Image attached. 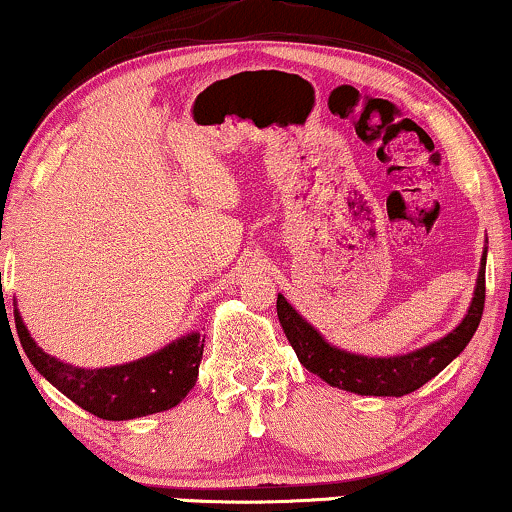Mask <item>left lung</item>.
<instances>
[{
  "mask_svg": "<svg viewBox=\"0 0 512 512\" xmlns=\"http://www.w3.org/2000/svg\"><path fill=\"white\" fill-rule=\"evenodd\" d=\"M484 269H487V248H484L475 295H472L465 319L444 338L430 342L416 352L401 354V357H364V354H352L333 347L331 342L321 338L312 323L304 321L290 307L283 295H278L276 300L278 321H281L283 333L293 345L300 364L326 380L331 387L364 394V397H404V394L423 387L439 371H444L472 340L482 321Z\"/></svg>",
  "mask_w": 512,
  "mask_h": 512,
  "instance_id": "8db88e82",
  "label": "left lung"
}]
</instances>
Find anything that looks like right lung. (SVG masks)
<instances>
[{"label":"right lung","instance_id":"obj_1","mask_svg":"<svg viewBox=\"0 0 512 512\" xmlns=\"http://www.w3.org/2000/svg\"><path fill=\"white\" fill-rule=\"evenodd\" d=\"M14 319L18 340H21L30 364L58 392H63L84 411L103 420H132L167 411L177 406L196 385L205 342L200 333L184 335L155 354L122 366L77 368L49 357L42 347H37L16 304Z\"/></svg>","mask_w":512,"mask_h":512}]
</instances>
